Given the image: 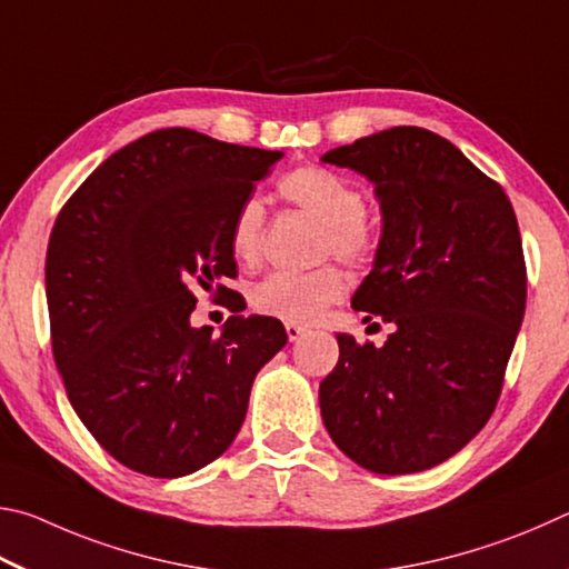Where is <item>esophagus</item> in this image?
<instances>
[{"instance_id": "esophagus-1", "label": "esophagus", "mask_w": 569, "mask_h": 569, "mask_svg": "<svg viewBox=\"0 0 569 569\" xmlns=\"http://www.w3.org/2000/svg\"><path fill=\"white\" fill-rule=\"evenodd\" d=\"M284 330H287V337H290V342H297V340H302V337L310 332L307 330V327H302V325H295V322H287L284 325Z\"/></svg>"}]
</instances>
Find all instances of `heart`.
Listing matches in <instances>:
<instances>
[{
  "label": "heart",
  "mask_w": 569,
  "mask_h": 569,
  "mask_svg": "<svg viewBox=\"0 0 569 569\" xmlns=\"http://www.w3.org/2000/svg\"><path fill=\"white\" fill-rule=\"evenodd\" d=\"M279 194L325 224V249L350 264H365L377 247V234L365 217V194L350 179L327 167H300L279 182ZM264 207L259 199L239 204L229 229V247L244 267L262 259ZM347 279L332 264L312 272H274L254 287L252 302L259 312L295 325H310L340 302Z\"/></svg>",
  "instance_id": "heart-1"
}]
</instances>
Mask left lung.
Segmentation results:
<instances>
[{
    "instance_id": "1",
    "label": "left lung",
    "mask_w": 569,
    "mask_h": 569,
    "mask_svg": "<svg viewBox=\"0 0 569 569\" xmlns=\"http://www.w3.org/2000/svg\"><path fill=\"white\" fill-rule=\"evenodd\" d=\"M322 162L375 184L382 237L352 297L395 332L382 347L337 335L340 360L320 385L327 432L377 475L450 460L500 400L520 332L527 269L505 189L422 127H392L330 149Z\"/></svg>"
}]
</instances>
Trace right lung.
Here are the masks:
<instances>
[{
  "instance_id": "add662e5",
  "label": "right lung",
  "mask_w": 569,
  "mask_h": 569,
  "mask_svg": "<svg viewBox=\"0 0 569 569\" xmlns=\"http://www.w3.org/2000/svg\"><path fill=\"white\" fill-rule=\"evenodd\" d=\"M282 152L194 129L139 137L67 199L47 247L52 352L69 402L117 462L184 477L214 462L244 422L257 372L287 345L249 315L229 229ZM233 312L217 338L192 328L193 290Z\"/></svg>"
}]
</instances>
